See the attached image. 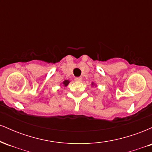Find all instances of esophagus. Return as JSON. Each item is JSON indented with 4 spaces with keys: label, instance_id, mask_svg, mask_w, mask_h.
Here are the masks:
<instances>
[{
    "label": "esophagus",
    "instance_id": "1",
    "mask_svg": "<svg viewBox=\"0 0 152 152\" xmlns=\"http://www.w3.org/2000/svg\"><path fill=\"white\" fill-rule=\"evenodd\" d=\"M74 80L76 81H81L82 80V78L81 77H76V78H75Z\"/></svg>",
    "mask_w": 152,
    "mask_h": 152
}]
</instances>
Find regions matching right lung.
<instances>
[{
    "instance_id": "obj_1",
    "label": "right lung",
    "mask_w": 152,
    "mask_h": 152,
    "mask_svg": "<svg viewBox=\"0 0 152 152\" xmlns=\"http://www.w3.org/2000/svg\"><path fill=\"white\" fill-rule=\"evenodd\" d=\"M69 80H66V81H64V82H63V84H64L65 86H68V84H69Z\"/></svg>"
}]
</instances>
